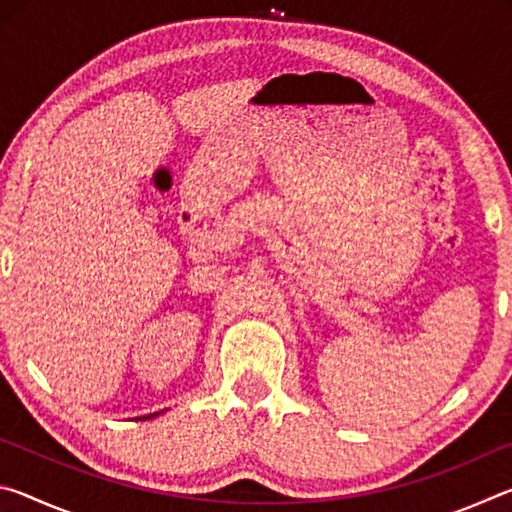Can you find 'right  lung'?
Here are the masks:
<instances>
[{
    "instance_id": "obj_1",
    "label": "right lung",
    "mask_w": 512,
    "mask_h": 512,
    "mask_svg": "<svg viewBox=\"0 0 512 512\" xmlns=\"http://www.w3.org/2000/svg\"><path fill=\"white\" fill-rule=\"evenodd\" d=\"M162 411H158V413H149V415H142V418H137V420H151V418H158Z\"/></svg>"
}]
</instances>
